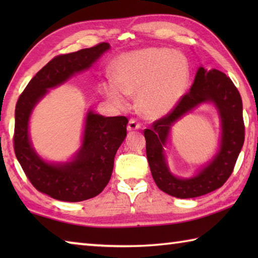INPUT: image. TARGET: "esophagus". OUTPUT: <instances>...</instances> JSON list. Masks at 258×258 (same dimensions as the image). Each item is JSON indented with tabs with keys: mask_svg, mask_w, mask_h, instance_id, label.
<instances>
[{
	"mask_svg": "<svg viewBox=\"0 0 258 258\" xmlns=\"http://www.w3.org/2000/svg\"><path fill=\"white\" fill-rule=\"evenodd\" d=\"M139 128H141V124H140L139 121L137 119H134V118L130 119L128 124H127V130L128 131H134V130H139Z\"/></svg>",
	"mask_w": 258,
	"mask_h": 258,
	"instance_id": "obj_1",
	"label": "esophagus"
}]
</instances>
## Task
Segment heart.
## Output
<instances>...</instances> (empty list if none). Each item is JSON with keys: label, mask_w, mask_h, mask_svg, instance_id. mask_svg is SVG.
<instances>
[{"label": "heart", "mask_w": 258, "mask_h": 258, "mask_svg": "<svg viewBox=\"0 0 258 258\" xmlns=\"http://www.w3.org/2000/svg\"><path fill=\"white\" fill-rule=\"evenodd\" d=\"M115 78H109L104 93L116 104H124L128 93H139L140 108L150 117L167 115L185 94L190 67L180 51L166 47H145L117 59Z\"/></svg>", "instance_id": "b5f03b06"}]
</instances>
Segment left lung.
<instances>
[{
  "label": "left lung",
  "mask_w": 258,
  "mask_h": 258,
  "mask_svg": "<svg viewBox=\"0 0 258 258\" xmlns=\"http://www.w3.org/2000/svg\"><path fill=\"white\" fill-rule=\"evenodd\" d=\"M203 103H213L221 119V141L216 156L192 178H178L170 172L163 148L177 120ZM146 151L157 186L173 197H200L218 189L230 177L244 141L242 100L233 82L217 69L199 67L189 92L152 127L145 130Z\"/></svg>",
  "instance_id": "left-lung-1"
}]
</instances>
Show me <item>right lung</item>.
<instances>
[{
	"instance_id": "add662e5",
	"label": "right lung",
	"mask_w": 258,
	"mask_h": 258,
	"mask_svg": "<svg viewBox=\"0 0 258 258\" xmlns=\"http://www.w3.org/2000/svg\"><path fill=\"white\" fill-rule=\"evenodd\" d=\"M109 49V43H100L55 56L30 80L16 104V157L30 183L53 199L83 202L98 196L106 187L111 177L115 155L125 140L128 120L124 116L104 117L90 109L85 117L82 146L76 155L66 163H50L35 151L30 141V115L50 89L87 71Z\"/></svg>"
}]
</instances>
